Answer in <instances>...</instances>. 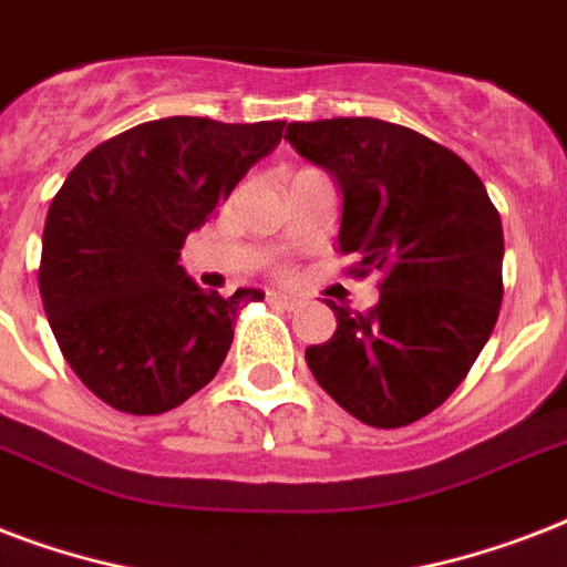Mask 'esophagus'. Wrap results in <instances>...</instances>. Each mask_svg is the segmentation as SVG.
Returning a JSON list of instances; mask_svg holds the SVG:
<instances>
[{
    "mask_svg": "<svg viewBox=\"0 0 567 567\" xmlns=\"http://www.w3.org/2000/svg\"><path fill=\"white\" fill-rule=\"evenodd\" d=\"M267 302H270V306H279V309H297V306H300L297 297H291V293L285 291H267Z\"/></svg>",
    "mask_w": 567,
    "mask_h": 567,
    "instance_id": "obj_1",
    "label": "esophagus"
}]
</instances>
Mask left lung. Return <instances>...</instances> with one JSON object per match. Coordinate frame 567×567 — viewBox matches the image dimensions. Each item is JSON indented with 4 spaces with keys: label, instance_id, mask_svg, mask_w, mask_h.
Listing matches in <instances>:
<instances>
[{
    "label": "left lung",
    "instance_id": "left-lung-1",
    "mask_svg": "<svg viewBox=\"0 0 567 567\" xmlns=\"http://www.w3.org/2000/svg\"><path fill=\"white\" fill-rule=\"evenodd\" d=\"M285 141L341 188V252L379 270L368 315L306 350L341 409L394 430L439 409L492 336L503 300L501 214L471 167L421 132L373 117L288 123Z\"/></svg>",
    "mask_w": 567,
    "mask_h": 567
}]
</instances>
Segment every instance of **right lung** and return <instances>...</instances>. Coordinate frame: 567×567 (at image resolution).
<instances>
[{
	"mask_svg": "<svg viewBox=\"0 0 567 567\" xmlns=\"http://www.w3.org/2000/svg\"><path fill=\"white\" fill-rule=\"evenodd\" d=\"M285 120H150L84 155L49 205L40 300L75 377L111 409L162 414L220 371L256 288L203 291L179 249L226 203Z\"/></svg>",
	"mask_w": 567,
	"mask_h": 567,
	"instance_id": "1",
	"label": "right lung"
}]
</instances>
